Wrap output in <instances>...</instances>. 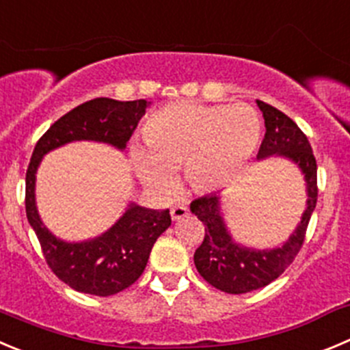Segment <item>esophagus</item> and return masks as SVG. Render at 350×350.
<instances>
[{
    "label": "esophagus",
    "mask_w": 350,
    "mask_h": 350,
    "mask_svg": "<svg viewBox=\"0 0 350 350\" xmlns=\"http://www.w3.org/2000/svg\"><path fill=\"white\" fill-rule=\"evenodd\" d=\"M190 214V211L185 207V205H174L171 208V217L172 221H179V219H185L186 215Z\"/></svg>",
    "instance_id": "1"
}]
</instances>
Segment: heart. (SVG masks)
Listing matches in <instances>:
<instances>
[{
    "instance_id": "1",
    "label": "heart",
    "mask_w": 350,
    "mask_h": 350,
    "mask_svg": "<svg viewBox=\"0 0 350 350\" xmlns=\"http://www.w3.org/2000/svg\"><path fill=\"white\" fill-rule=\"evenodd\" d=\"M260 119L249 105H204L176 101L160 107L143 124V143L131 148L139 181L167 193L174 171L197 193H214L234 181L260 142Z\"/></svg>"
}]
</instances>
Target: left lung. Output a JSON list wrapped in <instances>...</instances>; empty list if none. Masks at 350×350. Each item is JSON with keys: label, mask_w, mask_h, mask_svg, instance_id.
Returning <instances> with one entry per match:
<instances>
[{"label": "left lung", "mask_w": 350, "mask_h": 350, "mask_svg": "<svg viewBox=\"0 0 350 350\" xmlns=\"http://www.w3.org/2000/svg\"><path fill=\"white\" fill-rule=\"evenodd\" d=\"M266 124V135L257 160L280 157L292 162L306 181V207L295 230L283 243L269 249H256L241 243L231 234L223 214V195L211 193L190 205L205 226V238L193 260L202 278L226 293H249L269 285L292 264L304 243L309 219L318 200L316 159L308 138L295 122L278 109L256 100Z\"/></svg>", "instance_id": "left-lung-1"}]
</instances>
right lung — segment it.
<instances>
[{
  "label": "right lung",
  "mask_w": 350,
  "mask_h": 350,
  "mask_svg": "<svg viewBox=\"0 0 350 350\" xmlns=\"http://www.w3.org/2000/svg\"><path fill=\"white\" fill-rule=\"evenodd\" d=\"M146 100L119 101L94 98L72 109L41 136L25 176V212L48 266L77 292L109 297L131 286L142 276L157 238L171 226L167 211H152L129 202L107 231L94 238L68 241L48 230L36 204V174L41 160L53 150L76 142H94L126 150L145 110Z\"/></svg>",
  "instance_id": "1"
}]
</instances>
